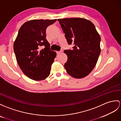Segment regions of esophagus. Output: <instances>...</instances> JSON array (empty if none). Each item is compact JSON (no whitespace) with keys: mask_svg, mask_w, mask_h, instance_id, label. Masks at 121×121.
I'll return each mask as SVG.
<instances>
[{"mask_svg":"<svg viewBox=\"0 0 121 121\" xmlns=\"http://www.w3.org/2000/svg\"><path fill=\"white\" fill-rule=\"evenodd\" d=\"M63 50H60V51H57L56 52H57V54H60L61 53H63Z\"/></svg>","mask_w":121,"mask_h":121,"instance_id":"esophagus-1","label":"esophagus"}]
</instances>
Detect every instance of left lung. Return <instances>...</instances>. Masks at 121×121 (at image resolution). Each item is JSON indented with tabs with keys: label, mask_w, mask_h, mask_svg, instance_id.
I'll use <instances>...</instances> for the list:
<instances>
[{
	"label": "left lung",
	"mask_w": 121,
	"mask_h": 121,
	"mask_svg": "<svg viewBox=\"0 0 121 121\" xmlns=\"http://www.w3.org/2000/svg\"><path fill=\"white\" fill-rule=\"evenodd\" d=\"M69 45L72 50H65L68 60L64 67L68 74L83 78L92 71L101 53V37L93 23L83 18L58 19Z\"/></svg>",
	"instance_id": "8db88e82"
}]
</instances>
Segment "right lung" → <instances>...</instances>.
<instances>
[{
	"instance_id": "1",
	"label": "right lung",
	"mask_w": 121,
	"mask_h": 121,
	"mask_svg": "<svg viewBox=\"0 0 121 121\" xmlns=\"http://www.w3.org/2000/svg\"><path fill=\"white\" fill-rule=\"evenodd\" d=\"M57 19H34L26 22L19 29L14 43V51L23 73L34 81L48 77L56 53L50 49L46 30ZM45 48L41 49V46Z\"/></svg>"
}]
</instances>
